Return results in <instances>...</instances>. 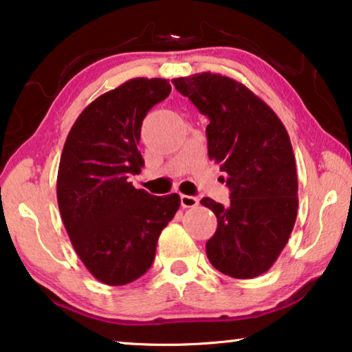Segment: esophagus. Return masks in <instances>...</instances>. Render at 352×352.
<instances>
[{
	"label": "esophagus",
	"instance_id": "34e87169",
	"mask_svg": "<svg viewBox=\"0 0 352 352\" xmlns=\"http://www.w3.org/2000/svg\"><path fill=\"white\" fill-rule=\"evenodd\" d=\"M199 205V200H197V197H192V195H181V206L182 208H194V206Z\"/></svg>",
	"mask_w": 352,
	"mask_h": 352
}]
</instances>
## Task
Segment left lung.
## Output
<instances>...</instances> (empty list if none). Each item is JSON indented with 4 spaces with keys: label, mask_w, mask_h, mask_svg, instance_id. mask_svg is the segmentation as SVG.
Returning <instances> with one entry per match:
<instances>
[{
    "label": "left lung",
    "mask_w": 352,
    "mask_h": 352,
    "mask_svg": "<svg viewBox=\"0 0 352 352\" xmlns=\"http://www.w3.org/2000/svg\"><path fill=\"white\" fill-rule=\"evenodd\" d=\"M171 81L210 118L208 157L228 175L230 205L200 201L218 218L206 256L226 276H261L296 221L298 177L287 129L263 99L229 76L204 72Z\"/></svg>",
    "instance_id": "8db88e82"
}]
</instances>
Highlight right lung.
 Returning a JSON list of instances; mask_svg holds the SVG:
<instances>
[{
    "label": "right lung",
    "mask_w": 352,
    "mask_h": 352,
    "mask_svg": "<svg viewBox=\"0 0 352 352\" xmlns=\"http://www.w3.org/2000/svg\"><path fill=\"white\" fill-rule=\"evenodd\" d=\"M171 93L165 78H133L94 99L72 126L57 171V204L86 269L105 285H126L155 258L177 194L151 195L128 181L144 166L142 120Z\"/></svg>",
    "instance_id": "obj_1"
}]
</instances>
